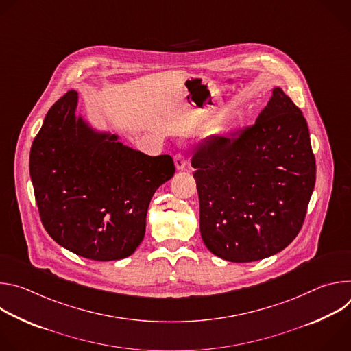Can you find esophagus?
Listing matches in <instances>:
<instances>
[{"label":"esophagus","mask_w":351,"mask_h":351,"mask_svg":"<svg viewBox=\"0 0 351 351\" xmlns=\"http://www.w3.org/2000/svg\"><path fill=\"white\" fill-rule=\"evenodd\" d=\"M173 161H175V167L178 171L183 169L187 164V157L183 154V153H178L175 157H173Z\"/></svg>","instance_id":"esophagus-1"}]
</instances>
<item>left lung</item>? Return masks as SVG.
I'll use <instances>...</instances> for the list:
<instances>
[{
  "instance_id": "obj_1",
  "label": "left lung",
  "mask_w": 351,
  "mask_h": 351,
  "mask_svg": "<svg viewBox=\"0 0 351 351\" xmlns=\"http://www.w3.org/2000/svg\"><path fill=\"white\" fill-rule=\"evenodd\" d=\"M191 167L199 232L213 254L258 261L282 252L302 229L315 186V157L302 110L280 88L254 125L199 145Z\"/></svg>"
}]
</instances>
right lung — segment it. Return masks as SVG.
<instances>
[{
  "label": "right lung",
  "mask_w": 351,
  "mask_h": 351,
  "mask_svg": "<svg viewBox=\"0 0 351 351\" xmlns=\"http://www.w3.org/2000/svg\"><path fill=\"white\" fill-rule=\"evenodd\" d=\"M77 93L49 108L30 148L29 169L41 223L69 252L122 260L145 233L156 190L175 173L171 156L149 157L76 119Z\"/></svg>",
  "instance_id": "1"
}]
</instances>
